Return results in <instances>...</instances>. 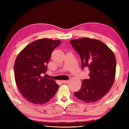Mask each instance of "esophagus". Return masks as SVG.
<instances>
[{"label":"esophagus","instance_id":"obj_1","mask_svg":"<svg viewBox=\"0 0 129 129\" xmlns=\"http://www.w3.org/2000/svg\"><path fill=\"white\" fill-rule=\"evenodd\" d=\"M61 82L63 84H67L68 83V82H69V80H62Z\"/></svg>","mask_w":129,"mask_h":129}]
</instances>
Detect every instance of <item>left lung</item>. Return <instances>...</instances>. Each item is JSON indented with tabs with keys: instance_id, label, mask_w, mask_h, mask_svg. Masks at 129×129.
Masks as SVG:
<instances>
[{
	"instance_id": "1",
	"label": "left lung",
	"mask_w": 129,
	"mask_h": 129,
	"mask_svg": "<svg viewBox=\"0 0 129 129\" xmlns=\"http://www.w3.org/2000/svg\"><path fill=\"white\" fill-rule=\"evenodd\" d=\"M71 45L80 57L81 67L89 69V79H84L75 96L85 103L98 101L113 85L116 61L113 52L100 40L88 38L72 40Z\"/></svg>"
}]
</instances>
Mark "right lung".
Here are the masks:
<instances>
[{
	"label": "right lung",
	"mask_w": 129,
	"mask_h": 129,
	"mask_svg": "<svg viewBox=\"0 0 129 129\" xmlns=\"http://www.w3.org/2000/svg\"><path fill=\"white\" fill-rule=\"evenodd\" d=\"M60 40L42 39L34 41L21 51L15 60V82L21 94L29 102L42 105L55 94L59 85L54 80L42 77L47 71L52 52Z\"/></svg>",
	"instance_id": "right-lung-1"
}]
</instances>
